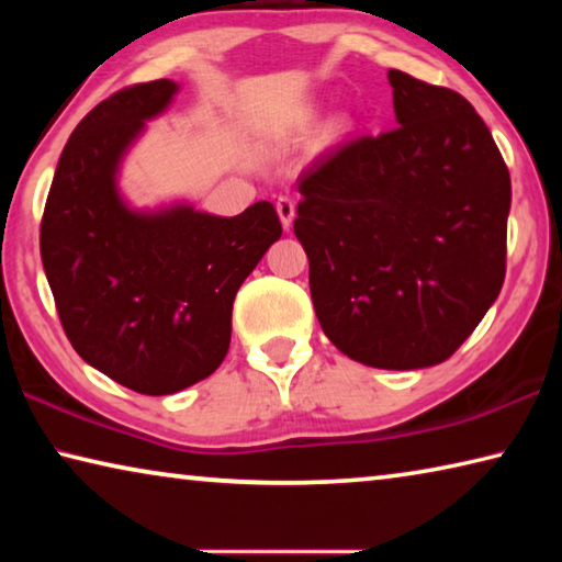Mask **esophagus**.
I'll return each mask as SVG.
<instances>
[{
    "label": "esophagus",
    "mask_w": 562,
    "mask_h": 562,
    "mask_svg": "<svg viewBox=\"0 0 562 562\" xmlns=\"http://www.w3.org/2000/svg\"><path fill=\"white\" fill-rule=\"evenodd\" d=\"M274 207H278V215H280V223L284 231H290L292 227V221H294V201L290 195H280L278 203H274Z\"/></svg>",
    "instance_id": "esophagus-1"
}]
</instances>
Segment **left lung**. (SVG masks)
Masks as SVG:
<instances>
[{"mask_svg": "<svg viewBox=\"0 0 562 562\" xmlns=\"http://www.w3.org/2000/svg\"><path fill=\"white\" fill-rule=\"evenodd\" d=\"M396 128L302 170L294 235L322 329L376 369L441 364L506 278L510 176L461 93L389 69Z\"/></svg>", "mask_w": 562, "mask_h": 562, "instance_id": "left-lung-1", "label": "left lung"}]
</instances>
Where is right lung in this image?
Listing matches in <instances>:
<instances>
[{"label":"right lung","mask_w":562,"mask_h":562,"mask_svg":"<svg viewBox=\"0 0 562 562\" xmlns=\"http://www.w3.org/2000/svg\"><path fill=\"white\" fill-rule=\"evenodd\" d=\"M178 83H136L89 111L61 150L42 217V262L79 357L138 394L211 376L231 347L233 300L280 240L272 203L235 217L173 203L136 211L119 190L123 156Z\"/></svg>","instance_id":"right-lung-1"}]
</instances>
